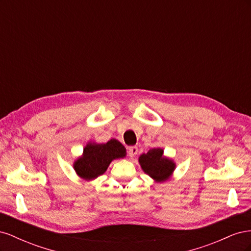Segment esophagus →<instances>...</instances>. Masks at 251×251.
<instances>
[{
	"label": "esophagus",
	"mask_w": 251,
	"mask_h": 251,
	"mask_svg": "<svg viewBox=\"0 0 251 251\" xmlns=\"http://www.w3.org/2000/svg\"><path fill=\"white\" fill-rule=\"evenodd\" d=\"M137 153H138V149H137V147H130V148H128L127 155L130 156L131 158H134L136 155H137Z\"/></svg>",
	"instance_id": "obj_1"
}]
</instances>
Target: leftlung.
Here are the masks:
<instances>
[{
  "label": "left lung",
  "instance_id": "left-lung-1",
  "mask_svg": "<svg viewBox=\"0 0 251 251\" xmlns=\"http://www.w3.org/2000/svg\"><path fill=\"white\" fill-rule=\"evenodd\" d=\"M163 149H151L148 153L139 156L138 162L142 171L153 179L156 183L169 181L176 170V162L163 154Z\"/></svg>",
  "mask_w": 251,
  "mask_h": 251
}]
</instances>
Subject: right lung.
<instances>
[{"mask_svg":"<svg viewBox=\"0 0 251 251\" xmlns=\"http://www.w3.org/2000/svg\"><path fill=\"white\" fill-rule=\"evenodd\" d=\"M126 156V148L116 139L105 143L89 141L82 154L74 161L73 169L80 179L92 181L104 174L113 160Z\"/></svg>","mask_w":251,"mask_h":251,"instance_id":"add662e5","label":"right lung"}]
</instances>
